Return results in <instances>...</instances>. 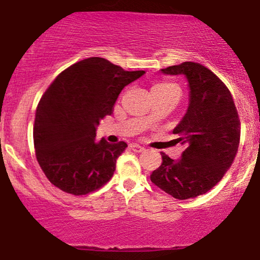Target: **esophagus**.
I'll return each instance as SVG.
<instances>
[{"instance_id": "esophagus-1", "label": "esophagus", "mask_w": 260, "mask_h": 260, "mask_svg": "<svg viewBox=\"0 0 260 260\" xmlns=\"http://www.w3.org/2000/svg\"><path fill=\"white\" fill-rule=\"evenodd\" d=\"M131 149H132L134 152H143V151H145V147L138 145V144H132V145H131Z\"/></svg>"}]
</instances>
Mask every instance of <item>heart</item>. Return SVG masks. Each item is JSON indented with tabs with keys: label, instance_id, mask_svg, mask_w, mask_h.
<instances>
[{
	"label": "heart",
	"instance_id": "obj_1",
	"mask_svg": "<svg viewBox=\"0 0 260 260\" xmlns=\"http://www.w3.org/2000/svg\"><path fill=\"white\" fill-rule=\"evenodd\" d=\"M153 87L164 88V87H176V86H175V85H173V84H169V83H160V84H157V85H154Z\"/></svg>",
	"mask_w": 260,
	"mask_h": 260
}]
</instances>
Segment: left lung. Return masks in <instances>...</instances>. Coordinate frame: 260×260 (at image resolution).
<instances>
[{
	"instance_id": "left-lung-1",
	"label": "left lung",
	"mask_w": 260,
	"mask_h": 260,
	"mask_svg": "<svg viewBox=\"0 0 260 260\" xmlns=\"http://www.w3.org/2000/svg\"><path fill=\"white\" fill-rule=\"evenodd\" d=\"M163 74L185 75L189 104L174 128L176 143L186 146L181 158L162 154V164L150 179L174 198L204 194L221 181L232 166L240 141V120L231 91L205 66L183 62L160 70Z\"/></svg>"
}]
</instances>
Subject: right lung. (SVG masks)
Masks as SVG:
<instances>
[{
    "instance_id": "1",
    "label": "right lung",
    "mask_w": 260,
    "mask_h": 260,
    "mask_svg": "<svg viewBox=\"0 0 260 260\" xmlns=\"http://www.w3.org/2000/svg\"><path fill=\"white\" fill-rule=\"evenodd\" d=\"M145 72H127L106 58L90 57L60 73L39 101L34 126L36 157L52 185L85 196L113 177L124 141H96L100 121L113 114L124 86Z\"/></svg>"
}]
</instances>
